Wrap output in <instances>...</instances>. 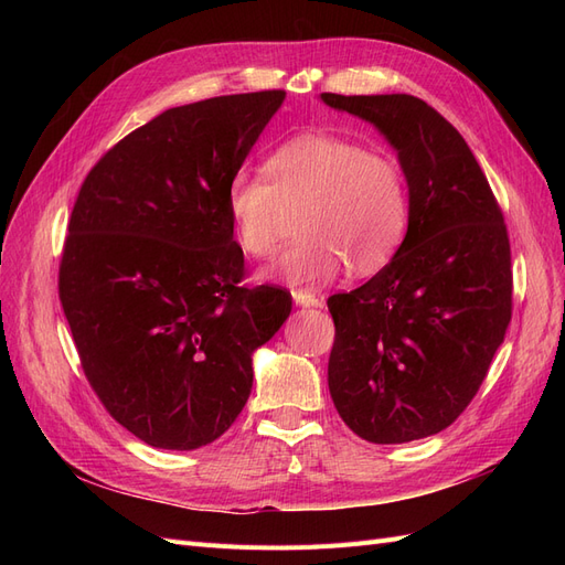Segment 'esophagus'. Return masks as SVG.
Instances as JSON below:
<instances>
[{"label": "esophagus", "mask_w": 565, "mask_h": 565, "mask_svg": "<svg viewBox=\"0 0 565 565\" xmlns=\"http://www.w3.org/2000/svg\"><path fill=\"white\" fill-rule=\"evenodd\" d=\"M292 297L299 306H322V297L309 292V289H292Z\"/></svg>", "instance_id": "esophagus-1"}]
</instances>
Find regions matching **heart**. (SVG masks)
I'll use <instances>...</instances> for the list:
<instances>
[{
	"label": "heart",
	"mask_w": 565,
	"mask_h": 565,
	"mask_svg": "<svg viewBox=\"0 0 565 565\" xmlns=\"http://www.w3.org/2000/svg\"><path fill=\"white\" fill-rule=\"evenodd\" d=\"M226 207L235 237L254 259H273L302 212L301 241L276 266L287 282H316L349 264L358 276L384 268L409 221V191L388 152L334 134H303L282 143L264 172L237 169Z\"/></svg>",
	"instance_id": "1"
}]
</instances>
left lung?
Listing matches in <instances>:
<instances>
[{
    "instance_id": "8db88e82",
    "label": "left lung",
    "mask_w": 565,
    "mask_h": 565,
    "mask_svg": "<svg viewBox=\"0 0 565 565\" xmlns=\"http://www.w3.org/2000/svg\"><path fill=\"white\" fill-rule=\"evenodd\" d=\"M320 98L377 127L409 188L396 256L353 292L328 299L330 396L370 443L434 436L473 401L511 320L502 207L461 134L422 98Z\"/></svg>"
}]
</instances>
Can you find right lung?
I'll return each mask as SVG.
<instances>
[{"label":"right lung","instance_id":"obj_1","mask_svg":"<svg viewBox=\"0 0 565 565\" xmlns=\"http://www.w3.org/2000/svg\"><path fill=\"white\" fill-rule=\"evenodd\" d=\"M282 89L169 108L115 143L67 221L58 297L89 386L115 422L162 450L224 434L252 391V353L292 295L245 285L231 177Z\"/></svg>","mask_w":565,"mask_h":565}]
</instances>
